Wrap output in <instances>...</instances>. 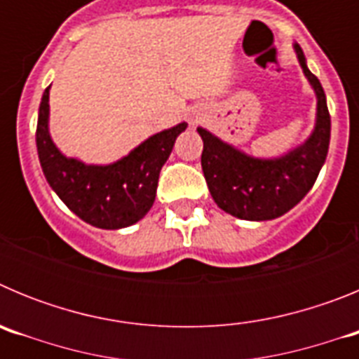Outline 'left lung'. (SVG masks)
<instances>
[{
    "instance_id": "1",
    "label": "left lung",
    "mask_w": 359,
    "mask_h": 359,
    "mask_svg": "<svg viewBox=\"0 0 359 359\" xmlns=\"http://www.w3.org/2000/svg\"><path fill=\"white\" fill-rule=\"evenodd\" d=\"M298 62L316 93V123L302 145L278 158H253L198 128L203 140L201 167L217 207L246 221H268L290 212L315 185L331 140V116L318 79L309 72L302 48Z\"/></svg>"
}]
</instances>
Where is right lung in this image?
Here are the masks:
<instances>
[{
    "mask_svg": "<svg viewBox=\"0 0 359 359\" xmlns=\"http://www.w3.org/2000/svg\"><path fill=\"white\" fill-rule=\"evenodd\" d=\"M50 86L44 90L37 118L36 144L41 169L66 207L91 226L118 230L138 223L156 198L158 177L174 142L187 129L182 122L156 133L109 165H86L65 156L48 129Z\"/></svg>",
    "mask_w": 359,
    "mask_h": 359,
    "instance_id": "right-lung-1",
    "label": "right lung"
}]
</instances>
